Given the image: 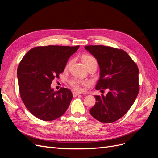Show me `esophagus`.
I'll return each instance as SVG.
<instances>
[{"instance_id": "1", "label": "esophagus", "mask_w": 158, "mask_h": 158, "mask_svg": "<svg viewBox=\"0 0 158 158\" xmlns=\"http://www.w3.org/2000/svg\"><path fill=\"white\" fill-rule=\"evenodd\" d=\"M81 94L80 93H78V92H76V91H74L73 93V97L75 98V97H77V95H80Z\"/></svg>"}]
</instances>
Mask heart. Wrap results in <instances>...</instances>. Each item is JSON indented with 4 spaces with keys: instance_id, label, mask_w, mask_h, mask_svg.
I'll return each instance as SVG.
<instances>
[{
    "instance_id": "obj_1",
    "label": "heart",
    "mask_w": 158,
    "mask_h": 158,
    "mask_svg": "<svg viewBox=\"0 0 158 158\" xmlns=\"http://www.w3.org/2000/svg\"><path fill=\"white\" fill-rule=\"evenodd\" d=\"M81 60H82L83 64H85V66L86 67H88L89 65H90V64H97V60L95 59L94 56H93L90 55H82ZM71 60H69V61L67 63L66 66H65L66 69H67L69 67V66L71 65ZM88 84H89L88 81H80L78 79H72L70 81L71 85L77 91H82L83 89V87L87 85Z\"/></svg>"
}]
</instances>
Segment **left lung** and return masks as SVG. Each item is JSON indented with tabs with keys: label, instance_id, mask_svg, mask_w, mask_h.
I'll list each match as a JSON object with an SVG mask.
<instances>
[{
	"label": "left lung",
	"instance_id": "8db88e82",
	"mask_svg": "<svg viewBox=\"0 0 158 158\" xmlns=\"http://www.w3.org/2000/svg\"><path fill=\"white\" fill-rule=\"evenodd\" d=\"M85 48L94 56L100 68L95 89L109 90L105 96L95 95L96 103L90 114L100 122H114L126 114L138 94V67L123 50L103 45Z\"/></svg>",
	"mask_w": 158,
	"mask_h": 158
}]
</instances>
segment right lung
Returning <instances> with one entry per match:
<instances>
[{
    "instance_id": "right-lung-1",
    "label": "right lung",
    "mask_w": 158,
    "mask_h": 158,
    "mask_svg": "<svg viewBox=\"0 0 158 158\" xmlns=\"http://www.w3.org/2000/svg\"><path fill=\"white\" fill-rule=\"evenodd\" d=\"M75 47L48 45L31 48L17 69L20 95L25 107L36 118L52 121L62 116L73 98L71 91H55L51 84L63 72L68 59L77 51Z\"/></svg>"
}]
</instances>
